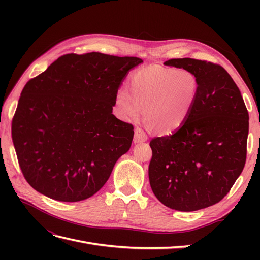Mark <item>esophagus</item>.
I'll return each instance as SVG.
<instances>
[{
  "instance_id": "1",
  "label": "esophagus",
  "mask_w": 260,
  "mask_h": 260,
  "mask_svg": "<svg viewBox=\"0 0 260 260\" xmlns=\"http://www.w3.org/2000/svg\"><path fill=\"white\" fill-rule=\"evenodd\" d=\"M144 136H145V133H144V131L142 129H141V128H137L136 129V131H135V140H136V142H139V141L143 140Z\"/></svg>"
}]
</instances>
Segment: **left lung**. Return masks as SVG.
<instances>
[{"label": "left lung", "mask_w": 260, "mask_h": 260, "mask_svg": "<svg viewBox=\"0 0 260 260\" xmlns=\"http://www.w3.org/2000/svg\"><path fill=\"white\" fill-rule=\"evenodd\" d=\"M141 62L99 52L65 54L23 86L12 138L22 175L36 191L79 202L106 183L135 135L113 106L123 78Z\"/></svg>", "instance_id": "left-lung-1"}]
</instances>
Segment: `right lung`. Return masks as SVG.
<instances>
[{
	"mask_svg": "<svg viewBox=\"0 0 260 260\" xmlns=\"http://www.w3.org/2000/svg\"><path fill=\"white\" fill-rule=\"evenodd\" d=\"M165 65L191 73L198 89L182 125L149 143V183L164 205L195 211L221 201L241 175L248 113L237 84L220 65L194 58Z\"/></svg>",
	"mask_w": 260,
	"mask_h": 260,
	"instance_id": "obj_1",
	"label": "right lung"
}]
</instances>
